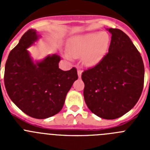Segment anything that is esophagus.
I'll use <instances>...</instances> for the list:
<instances>
[{
	"instance_id": "obj_1",
	"label": "esophagus",
	"mask_w": 150,
	"mask_h": 150,
	"mask_svg": "<svg viewBox=\"0 0 150 150\" xmlns=\"http://www.w3.org/2000/svg\"><path fill=\"white\" fill-rule=\"evenodd\" d=\"M77 74H78V77L80 78L82 76V71L81 70H79V69H78L77 70Z\"/></svg>"
}]
</instances>
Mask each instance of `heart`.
Masks as SVG:
<instances>
[{"instance_id":"b5f03b06","label":"heart","mask_w":150,"mask_h":150,"mask_svg":"<svg viewBox=\"0 0 150 150\" xmlns=\"http://www.w3.org/2000/svg\"><path fill=\"white\" fill-rule=\"evenodd\" d=\"M110 44V37L105 31H93L78 34L70 38L67 43L68 53L65 58L71 60L80 58L87 67H93L98 64L107 55Z\"/></svg>"}]
</instances>
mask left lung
Masks as SVG:
<instances>
[{"label": "left lung", "instance_id": "1", "mask_svg": "<svg viewBox=\"0 0 150 150\" xmlns=\"http://www.w3.org/2000/svg\"><path fill=\"white\" fill-rule=\"evenodd\" d=\"M111 34L108 53L95 67L82 74L83 95L94 114L115 120L138 101L144 82L142 57L122 30L107 28Z\"/></svg>", "mask_w": 150, "mask_h": 150}]
</instances>
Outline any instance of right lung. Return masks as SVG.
I'll use <instances>...</instances> for the list:
<instances>
[{
	"label": "right lung",
	"mask_w": 150,
	"mask_h": 150,
	"mask_svg": "<svg viewBox=\"0 0 150 150\" xmlns=\"http://www.w3.org/2000/svg\"><path fill=\"white\" fill-rule=\"evenodd\" d=\"M40 38L34 29L23 34L6 60L4 84L10 98L22 112L35 119H46L62 110L78 76L75 67L67 71L59 68L61 57L57 54L33 60L27 49Z\"/></svg>",
	"instance_id": "right-lung-1"
}]
</instances>
